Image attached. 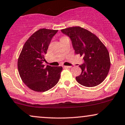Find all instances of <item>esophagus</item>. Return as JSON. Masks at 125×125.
Masks as SVG:
<instances>
[{
	"label": "esophagus",
	"mask_w": 125,
	"mask_h": 125,
	"mask_svg": "<svg viewBox=\"0 0 125 125\" xmlns=\"http://www.w3.org/2000/svg\"><path fill=\"white\" fill-rule=\"evenodd\" d=\"M63 67L65 69H68V68H71L72 66H63Z\"/></svg>",
	"instance_id": "obj_1"
}]
</instances>
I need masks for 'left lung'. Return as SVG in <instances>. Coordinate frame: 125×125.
<instances>
[{"mask_svg":"<svg viewBox=\"0 0 125 125\" xmlns=\"http://www.w3.org/2000/svg\"><path fill=\"white\" fill-rule=\"evenodd\" d=\"M68 36L76 54L83 56L84 63L80 76L76 77L81 85L95 87L99 85L107 76L111 62L109 52L98 37L88 30L80 27H73L61 30Z\"/></svg>","mask_w":125,"mask_h":125,"instance_id":"obj_1","label":"left lung"}]
</instances>
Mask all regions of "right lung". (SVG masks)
Wrapping results in <instances>:
<instances>
[{
    "label": "right lung",
    "mask_w": 125,
    "mask_h": 125,
    "mask_svg": "<svg viewBox=\"0 0 125 125\" xmlns=\"http://www.w3.org/2000/svg\"><path fill=\"white\" fill-rule=\"evenodd\" d=\"M58 30L42 28L25 42L18 59L19 74L24 83L33 91L44 92L58 83L62 67L43 64L52 38Z\"/></svg>",
    "instance_id": "1"
}]
</instances>
